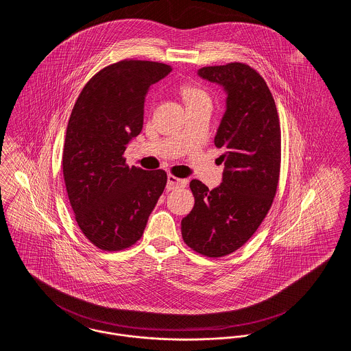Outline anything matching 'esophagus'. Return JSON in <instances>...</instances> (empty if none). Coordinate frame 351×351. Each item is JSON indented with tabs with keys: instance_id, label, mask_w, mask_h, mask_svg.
<instances>
[{
	"instance_id": "esophagus-1",
	"label": "esophagus",
	"mask_w": 351,
	"mask_h": 351,
	"mask_svg": "<svg viewBox=\"0 0 351 351\" xmlns=\"http://www.w3.org/2000/svg\"><path fill=\"white\" fill-rule=\"evenodd\" d=\"M187 186V180L186 179H179L173 175H168V180H167V189L171 191V189H183Z\"/></svg>"
}]
</instances>
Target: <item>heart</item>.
Returning <instances> with one entry per match:
<instances>
[{"label":"heart","instance_id":"obj_1","mask_svg":"<svg viewBox=\"0 0 351 351\" xmlns=\"http://www.w3.org/2000/svg\"><path fill=\"white\" fill-rule=\"evenodd\" d=\"M182 95H183L186 103L196 101V100H200V99H208L207 93L204 90H202L200 88H196V86H183L182 88Z\"/></svg>","mask_w":351,"mask_h":351}]
</instances>
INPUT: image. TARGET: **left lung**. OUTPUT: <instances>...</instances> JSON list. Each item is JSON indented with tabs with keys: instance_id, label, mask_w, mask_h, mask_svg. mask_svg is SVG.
Here are the masks:
<instances>
[{
	"instance_id": "left-lung-1",
	"label": "left lung",
	"mask_w": 351,
	"mask_h": 351,
	"mask_svg": "<svg viewBox=\"0 0 351 351\" xmlns=\"http://www.w3.org/2000/svg\"><path fill=\"white\" fill-rule=\"evenodd\" d=\"M204 80L221 85L226 112L215 136L224 148L223 180L208 189L193 179L195 206L182 220V237L193 251L226 256L247 242L270 210L280 171V125L263 77L243 62L204 66Z\"/></svg>"
}]
</instances>
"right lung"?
<instances>
[{
	"label": "right lung",
	"mask_w": 351,
	"mask_h": 351,
	"mask_svg": "<svg viewBox=\"0 0 351 351\" xmlns=\"http://www.w3.org/2000/svg\"><path fill=\"white\" fill-rule=\"evenodd\" d=\"M171 71L155 61H119L85 84L72 109L62 173L76 221L100 250L134 245L167 184L165 171L128 167L124 151L143 130L149 86Z\"/></svg>",
	"instance_id": "add662e5"
}]
</instances>
